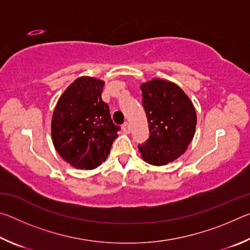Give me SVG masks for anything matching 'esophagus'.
I'll list each match as a JSON object with an SVG mask.
<instances>
[{
  "mask_svg": "<svg viewBox=\"0 0 250 250\" xmlns=\"http://www.w3.org/2000/svg\"><path fill=\"white\" fill-rule=\"evenodd\" d=\"M122 131H124L125 133H130L131 132V126L128 124V122H125V124L122 125Z\"/></svg>",
  "mask_w": 250,
  "mask_h": 250,
  "instance_id": "1",
  "label": "esophagus"
}]
</instances>
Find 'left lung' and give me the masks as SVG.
Listing matches in <instances>:
<instances>
[{
  "mask_svg": "<svg viewBox=\"0 0 250 250\" xmlns=\"http://www.w3.org/2000/svg\"><path fill=\"white\" fill-rule=\"evenodd\" d=\"M140 88L150 137L139 145V151L146 163L166 166L180 158L193 140L195 108L185 92L168 80L154 78Z\"/></svg>",
  "mask_w": 250,
  "mask_h": 250,
  "instance_id": "obj_1",
  "label": "left lung"
}]
</instances>
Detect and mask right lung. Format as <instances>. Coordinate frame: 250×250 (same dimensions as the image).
I'll list each match as a JSON object with an SVG mask.
<instances>
[{
  "mask_svg": "<svg viewBox=\"0 0 250 250\" xmlns=\"http://www.w3.org/2000/svg\"><path fill=\"white\" fill-rule=\"evenodd\" d=\"M104 82L79 77L58 99L52 118V140L57 153L71 167L92 170L110 153L120 130L101 98Z\"/></svg>",
  "mask_w": 250,
  "mask_h": 250,
  "instance_id": "1",
  "label": "right lung"
}]
</instances>
